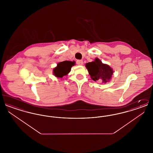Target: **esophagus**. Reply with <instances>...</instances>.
<instances>
[{"instance_id":"esophagus-1","label":"esophagus","mask_w":153,"mask_h":153,"mask_svg":"<svg viewBox=\"0 0 153 153\" xmlns=\"http://www.w3.org/2000/svg\"><path fill=\"white\" fill-rule=\"evenodd\" d=\"M77 65H82V64H83V61H82V60H77Z\"/></svg>"}]
</instances>
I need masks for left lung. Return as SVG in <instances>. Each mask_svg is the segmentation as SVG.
<instances>
[{
	"mask_svg": "<svg viewBox=\"0 0 153 153\" xmlns=\"http://www.w3.org/2000/svg\"><path fill=\"white\" fill-rule=\"evenodd\" d=\"M85 66L92 79L95 81H102L105 83L108 82L114 73L109 66L102 64L97 58L94 61L86 64Z\"/></svg>",
	"mask_w": 153,
	"mask_h": 153,
	"instance_id": "obj_1",
	"label": "left lung"
}]
</instances>
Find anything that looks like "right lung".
I'll return each instance as SVG.
<instances>
[{
  "label": "right lung",
  "mask_w": 153,
  "mask_h": 153,
  "mask_svg": "<svg viewBox=\"0 0 153 153\" xmlns=\"http://www.w3.org/2000/svg\"><path fill=\"white\" fill-rule=\"evenodd\" d=\"M74 65V61H65L58 63L57 66L54 69V74L58 77L62 78L64 76H65L70 72L71 68Z\"/></svg>",
  "instance_id": "right-lung-1"
}]
</instances>
